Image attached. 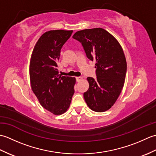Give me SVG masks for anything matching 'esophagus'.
<instances>
[{
	"mask_svg": "<svg viewBox=\"0 0 156 156\" xmlns=\"http://www.w3.org/2000/svg\"><path fill=\"white\" fill-rule=\"evenodd\" d=\"M76 81H77V82H80L82 79V77H76Z\"/></svg>",
	"mask_w": 156,
	"mask_h": 156,
	"instance_id": "esophagus-1",
	"label": "esophagus"
}]
</instances>
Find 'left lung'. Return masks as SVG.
I'll return each mask as SVG.
<instances>
[{
    "label": "left lung",
    "instance_id": "8db88e82",
    "mask_svg": "<svg viewBox=\"0 0 156 156\" xmlns=\"http://www.w3.org/2000/svg\"><path fill=\"white\" fill-rule=\"evenodd\" d=\"M72 37L81 43L87 58L96 61L97 78H87L89 88L84 93V100L92 111H107L124 86L127 62L123 49L113 35L102 28L78 31Z\"/></svg>",
    "mask_w": 156,
    "mask_h": 156
}]
</instances>
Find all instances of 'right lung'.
I'll return each instance as SVG.
<instances>
[{"label":"right lung","instance_id":"right-lung-1","mask_svg":"<svg viewBox=\"0 0 156 156\" xmlns=\"http://www.w3.org/2000/svg\"><path fill=\"white\" fill-rule=\"evenodd\" d=\"M72 32L44 33L36 43L29 64L32 90L42 107L55 115L67 111L74 93L76 78L61 76L58 69L61 49Z\"/></svg>","mask_w":156,"mask_h":156}]
</instances>
